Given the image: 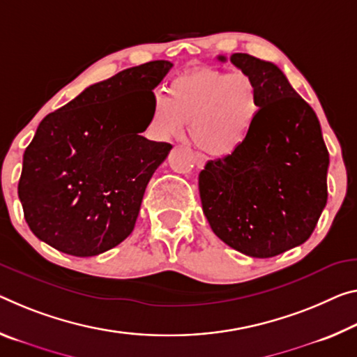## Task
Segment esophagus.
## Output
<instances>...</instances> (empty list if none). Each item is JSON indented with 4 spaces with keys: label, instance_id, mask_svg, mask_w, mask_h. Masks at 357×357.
<instances>
[{
    "label": "esophagus",
    "instance_id": "obj_1",
    "mask_svg": "<svg viewBox=\"0 0 357 357\" xmlns=\"http://www.w3.org/2000/svg\"><path fill=\"white\" fill-rule=\"evenodd\" d=\"M194 162H195V165H197V168H203L205 167V163H206V158H205V155H202V154H194Z\"/></svg>",
    "mask_w": 357,
    "mask_h": 357
}]
</instances>
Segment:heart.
I'll list each match as a JSON object with an SVG mask.
<instances>
[{
	"mask_svg": "<svg viewBox=\"0 0 357 357\" xmlns=\"http://www.w3.org/2000/svg\"><path fill=\"white\" fill-rule=\"evenodd\" d=\"M262 111V92L248 73L200 68L174 79L168 98L152 97L148 126L155 138L169 139L181 137L189 123L197 148L227 157L251 137Z\"/></svg>",
	"mask_w": 357,
	"mask_h": 357,
	"instance_id": "obj_1",
	"label": "heart"
}]
</instances>
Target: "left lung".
Instances as JSON below:
<instances>
[{
    "label": "left lung",
    "mask_w": 357,
    "mask_h": 357,
    "mask_svg": "<svg viewBox=\"0 0 357 357\" xmlns=\"http://www.w3.org/2000/svg\"><path fill=\"white\" fill-rule=\"evenodd\" d=\"M230 61L256 79L264 111L238 151L200 172L202 206L225 245L267 259L313 234L327 203L329 152L316 112L278 66L248 54Z\"/></svg>",
    "instance_id": "1"
}]
</instances>
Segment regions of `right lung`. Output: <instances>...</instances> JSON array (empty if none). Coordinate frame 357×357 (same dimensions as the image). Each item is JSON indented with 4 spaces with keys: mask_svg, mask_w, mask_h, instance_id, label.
Masks as SVG:
<instances>
[{
    "mask_svg": "<svg viewBox=\"0 0 357 357\" xmlns=\"http://www.w3.org/2000/svg\"><path fill=\"white\" fill-rule=\"evenodd\" d=\"M172 66L127 68L43 119L19 181L25 220L39 240L90 257L132 234L146 185L172 151L138 135L148 128L152 90Z\"/></svg>",
    "mask_w": 357,
    "mask_h": 357,
    "instance_id": "1",
    "label": "right lung"
}]
</instances>
